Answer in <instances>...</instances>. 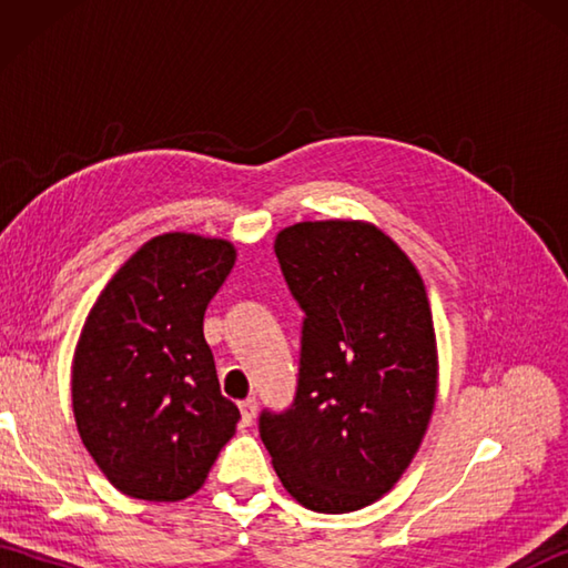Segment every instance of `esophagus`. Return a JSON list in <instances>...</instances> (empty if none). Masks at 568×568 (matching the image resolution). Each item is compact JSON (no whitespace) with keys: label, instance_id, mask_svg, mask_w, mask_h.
I'll list each match as a JSON object with an SVG mask.
<instances>
[{"label":"esophagus","instance_id":"esophagus-1","mask_svg":"<svg viewBox=\"0 0 568 568\" xmlns=\"http://www.w3.org/2000/svg\"><path fill=\"white\" fill-rule=\"evenodd\" d=\"M239 409H241V422L248 427L253 419H256V413H258V403L256 397H246V400L239 403Z\"/></svg>","mask_w":568,"mask_h":568}]
</instances>
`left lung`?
<instances>
[{
	"label": "left lung",
	"instance_id": "8db88e82",
	"mask_svg": "<svg viewBox=\"0 0 568 568\" xmlns=\"http://www.w3.org/2000/svg\"><path fill=\"white\" fill-rule=\"evenodd\" d=\"M275 256L305 320L295 400L263 409L261 439L300 505L354 513L400 480L437 400L425 283L368 222L285 226Z\"/></svg>",
	"mask_w": 568,
	"mask_h": 568
}]
</instances>
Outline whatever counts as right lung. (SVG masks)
Returning a JSON list of instances; mask_svg holds the SVG:
<instances>
[{
    "mask_svg": "<svg viewBox=\"0 0 568 568\" xmlns=\"http://www.w3.org/2000/svg\"><path fill=\"white\" fill-rule=\"evenodd\" d=\"M224 239L146 241L100 293L72 358V413L106 480L129 498L175 503L200 490L239 407L220 390L202 322L232 273Z\"/></svg>",
    "mask_w": 568,
    "mask_h": 568,
    "instance_id": "add662e5",
    "label": "right lung"
}]
</instances>
